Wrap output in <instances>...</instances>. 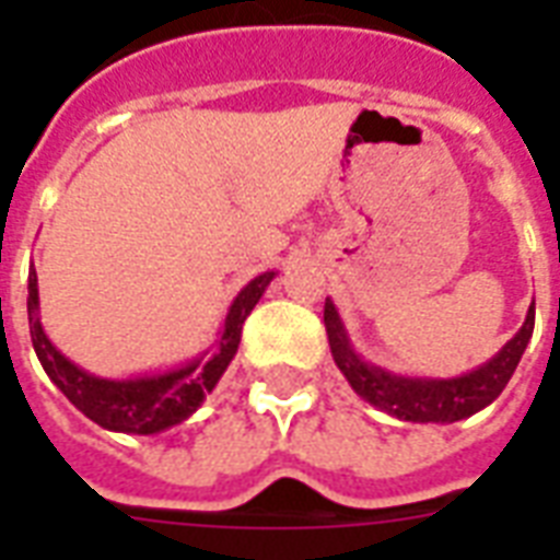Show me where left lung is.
I'll return each instance as SVG.
<instances>
[{
  "label": "left lung",
  "instance_id": "obj_1",
  "mask_svg": "<svg viewBox=\"0 0 560 560\" xmlns=\"http://www.w3.org/2000/svg\"><path fill=\"white\" fill-rule=\"evenodd\" d=\"M325 331H328V346H331L337 369L346 374L351 389L358 392L360 398H366L372 407L383 409L400 421L453 424V421H462V418L486 409L505 389V383L512 381L514 369L521 363L532 331H535V302H532L521 331L514 334L488 363L468 374H459V377H404V374H392L366 363L351 349L349 334L342 328V319L331 299H325Z\"/></svg>",
  "mask_w": 560,
  "mask_h": 560
}]
</instances>
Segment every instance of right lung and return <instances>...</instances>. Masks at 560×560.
Returning a JSON list of instances; mask_svg holds the SVG:
<instances>
[{
    "mask_svg": "<svg viewBox=\"0 0 560 560\" xmlns=\"http://www.w3.org/2000/svg\"><path fill=\"white\" fill-rule=\"evenodd\" d=\"M276 272H261L246 284L229 307L220 337L214 349L202 358L191 360L183 369L165 374H148V377H130V381H107L78 369L69 358L51 346V340L39 325V293L37 272H28V325L31 342L37 351L39 363L46 369L57 389L81 409L83 416L92 418L104 430L116 433L151 435L162 433L174 424H183L194 409L200 407L206 395L218 386L220 374L232 363L244 331V319L249 316L258 299L267 290Z\"/></svg>",
    "mask_w": 560,
    "mask_h": 560,
    "instance_id": "1",
    "label": "right lung"
}]
</instances>
